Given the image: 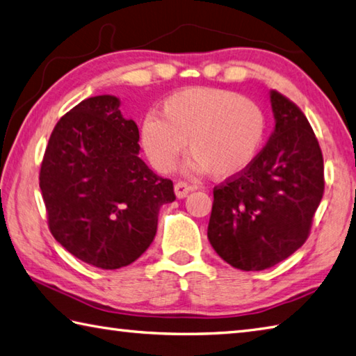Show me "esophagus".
Returning a JSON list of instances; mask_svg holds the SVG:
<instances>
[{
  "instance_id": "1",
  "label": "esophagus",
  "mask_w": 356,
  "mask_h": 356,
  "mask_svg": "<svg viewBox=\"0 0 356 356\" xmlns=\"http://www.w3.org/2000/svg\"><path fill=\"white\" fill-rule=\"evenodd\" d=\"M193 188L190 185H186L185 182H177L176 185H174V193H176V196L179 199H184L188 196V193H191Z\"/></svg>"
}]
</instances>
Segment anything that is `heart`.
<instances>
[{
    "label": "heart",
    "mask_w": 356,
    "mask_h": 356,
    "mask_svg": "<svg viewBox=\"0 0 356 356\" xmlns=\"http://www.w3.org/2000/svg\"><path fill=\"white\" fill-rule=\"evenodd\" d=\"M160 115H146L140 134L146 157L159 172L174 170L186 141L193 154L186 171L234 177L255 159L266 131L260 106L221 88L180 90L161 102Z\"/></svg>",
    "instance_id": "b5f03b06"
}]
</instances>
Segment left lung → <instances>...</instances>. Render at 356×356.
I'll list each match as a JSON object with an SVG mask.
<instances>
[{
    "label": "left lung",
    "mask_w": 356,
    "mask_h": 356,
    "mask_svg": "<svg viewBox=\"0 0 356 356\" xmlns=\"http://www.w3.org/2000/svg\"><path fill=\"white\" fill-rule=\"evenodd\" d=\"M269 99L275 126L266 146L213 190L209 241L241 270L273 268L294 254L324 195V159L307 116L274 90Z\"/></svg>",
    "instance_id": "8db88e82"
}]
</instances>
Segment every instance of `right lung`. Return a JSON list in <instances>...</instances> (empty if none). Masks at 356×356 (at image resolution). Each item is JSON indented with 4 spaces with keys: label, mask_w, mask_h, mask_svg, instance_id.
<instances>
[{
    "label": "right lung",
    "mask_w": 356,
    "mask_h": 356,
    "mask_svg": "<svg viewBox=\"0 0 356 356\" xmlns=\"http://www.w3.org/2000/svg\"><path fill=\"white\" fill-rule=\"evenodd\" d=\"M113 95L83 99L57 122L44 151L40 190L49 230L70 254L118 269L145 254L172 182L140 159V134Z\"/></svg>",
    "instance_id": "add662e5"
}]
</instances>
